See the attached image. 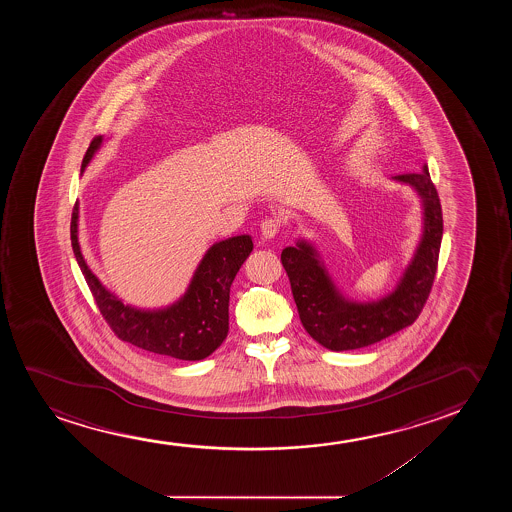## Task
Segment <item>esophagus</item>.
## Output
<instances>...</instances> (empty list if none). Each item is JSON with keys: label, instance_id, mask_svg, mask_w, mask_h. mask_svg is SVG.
Masks as SVG:
<instances>
[{"label": "esophagus", "instance_id": "1", "mask_svg": "<svg viewBox=\"0 0 512 512\" xmlns=\"http://www.w3.org/2000/svg\"><path fill=\"white\" fill-rule=\"evenodd\" d=\"M280 231V222L276 218H266L262 224H260V232H262V238L271 239L278 234Z\"/></svg>", "mask_w": 512, "mask_h": 512}]
</instances>
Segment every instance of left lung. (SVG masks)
<instances>
[{
    "label": "left lung",
    "instance_id": "1",
    "mask_svg": "<svg viewBox=\"0 0 512 512\" xmlns=\"http://www.w3.org/2000/svg\"><path fill=\"white\" fill-rule=\"evenodd\" d=\"M393 180L418 192L423 234L413 260L390 294L379 301H350L332 283L320 255L308 241L299 239L297 245L281 252L302 325L327 350H358L406 329L420 316L434 285L442 239L439 194L427 166L420 173L397 175Z\"/></svg>",
    "mask_w": 512,
    "mask_h": 512
}]
</instances>
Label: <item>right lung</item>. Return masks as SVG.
<instances>
[{"mask_svg": "<svg viewBox=\"0 0 512 512\" xmlns=\"http://www.w3.org/2000/svg\"><path fill=\"white\" fill-rule=\"evenodd\" d=\"M103 143L96 136L87 148L82 171ZM71 246L94 301L115 336L141 350L178 360L210 357L229 332V294L239 267L252 253L248 234L218 241L206 252L180 301L164 309H136L106 290L85 262L78 243V203L71 213Z\"/></svg>", "mask_w": 512, "mask_h": 512, "instance_id": "right-lung-1", "label": "right lung"}]
</instances>
